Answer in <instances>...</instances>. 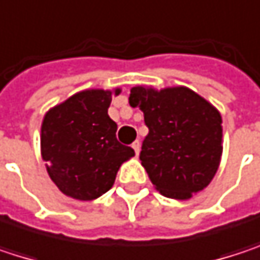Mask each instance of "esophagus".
<instances>
[{"instance_id": "1", "label": "esophagus", "mask_w": 260, "mask_h": 260, "mask_svg": "<svg viewBox=\"0 0 260 260\" xmlns=\"http://www.w3.org/2000/svg\"><path fill=\"white\" fill-rule=\"evenodd\" d=\"M140 146H141V144H140V141H138V140H135V141L132 143V149H134L135 155H138V153H140Z\"/></svg>"}]
</instances>
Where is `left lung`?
Masks as SVG:
<instances>
[{
	"label": "left lung",
	"mask_w": 260,
	"mask_h": 260,
	"mask_svg": "<svg viewBox=\"0 0 260 260\" xmlns=\"http://www.w3.org/2000/svg\"><path fill=\"white\" fill-rule=\"evenodd\" d=\"M129 105L143 111L149 128L140 159L153 186L176 200L206 188L223 153L220 111L185 85H135Z\"/></svg>",
	"instance_id": "obj_1"
}]
</instances>
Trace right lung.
I'll use <instances>...</instances> for the list:
<instances>
[{
    "instance_id": "right-lung-1",
    "label": "right lung",
    "mask_w": 260,
    "mask_h": 260,
    "mask_svg": "<svg viewBox=\"0 0 260 260\" xmlns=\"http://www.w3.org/2000/svg\"><path fill=\"white\" fill-rule=\"evenodd\" d=\"M122 88H87L46 111L40 129V153L58 189L88 202L105 194L123 162L135 153L116 138L108 116L113 96Z\"/></svg>"
}]
</instances>
